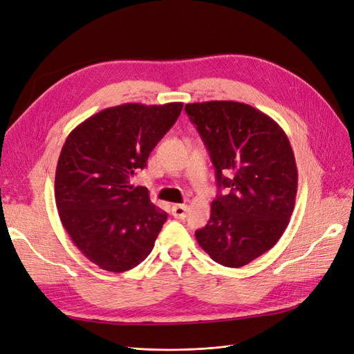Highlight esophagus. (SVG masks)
<instances>
[{"label":"esophagus","instance_id":"esophagus-1","mask_svg":"<svg viewBox=\"0 0 354 354\" xmlns=\"http://www.w3.org/2000/svg\"><path fill=\"white\" fill-rule=\"evenodd\" d=\"M189 211L187 205H174L173 206V216L178 218V219H185Z\"/></svg>","mask_w":354,"mask_h":354}]
</instances>
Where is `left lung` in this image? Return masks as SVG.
Returning a JSON list of instances; mask_svg holds the SVG:
<instances>
[{
  "label": "left lung",
  "instance_id": "left-lung-1",
  "mask_svg": "<svg viewBox=\"0 0 354 354\" xmlns=\"http://www.w3.org/2000/svg\"><path fill=\"white\" fill-rule=\"evenodd\" d=\"M215 167L218 190L211 218L196 230L199 246L228 268L245 266L275 246L290 223L297 167L284 130L248 104L186 105Z\"/></svg>",
  "mask_w": 354,
  "mask_h": 354
}]
</instances>
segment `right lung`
Masks as SVG:
<instances>
[{
    "mask_svg": "<svg viewBox=\"0 0 354 354\" xmlns=\"http://www.w3.org/2000/svg\"><path fill=\"white\" fill-rule=\"evenodd\" d=\"M183 104L105 108L73 130L55 171V203L76 248L105 271L124 272L153 249L167 221L146 187L130 183L174 126Z\"/></svg>",
    "mask_w": 354,
    "mask_h": 354,
    "instance_id": "right-lung-1",
    "label": "right lung"
}]
</instances>
